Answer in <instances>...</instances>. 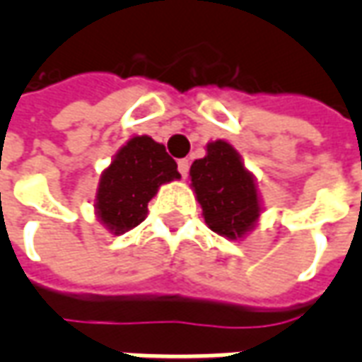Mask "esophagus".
Masks as SVG:
<instances>
[{"label": "esophagus", "mask_w": 362, "mask_h": 362, "mask_svg": "<svg viewBox=\"0 0 362 362\" xmlns=\"http://www.w3.org/2000/svg\"><path fill=\"white\" fill-rule=\"evenodd\" d=\"M178 170H180V174L186 178L188 176V170H189V160L188 158H182V160H178Z\"/></svg>", "instance_id": "1"}]
</instances>
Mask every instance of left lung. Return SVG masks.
Segmentation results:
<instances>
[{
  "mask_svg": "<svg viewBox=\"0 0 362 362\" xmlns=\"http://www.w3.org/2000/svg\"><path fill=\"white\" fill-rule=\"evenodd\" d=\"M189 186L202 205L205 225L227 240H243L258 227L264 199L256 176L225 139L205 145V157L189 168Z\"/></svg>",
  "mask_w": 362,
  "mask_h": 362,
  "instance_id": "obj_1",
  "label": "left lung"
}]
</instances>
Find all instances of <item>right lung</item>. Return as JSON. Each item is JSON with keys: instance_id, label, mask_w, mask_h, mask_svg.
<instances>
[{"instance_id": "right-lung-1", "label": "right lung", "mask_w": 362, "mask_h": 362, "mask_svg": "<svg viewBox=\"0 0 362 362\" xmlns=\"http://www.w3.org/2000/svg\"><path fill=\"white\" fill-rule=\"evenodd\" d=\"M180 180L178 166L165 145L149 135L129 137L98 178L95 217L112 235H124L147 217L158 188Z\"/></svg>"}]
</instances>
